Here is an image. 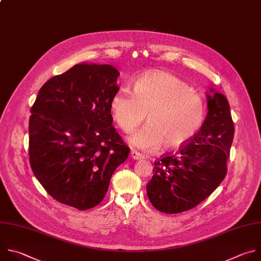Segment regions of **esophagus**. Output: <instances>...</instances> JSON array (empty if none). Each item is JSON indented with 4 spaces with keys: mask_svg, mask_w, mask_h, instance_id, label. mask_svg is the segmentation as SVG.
I'll list each match as a JSON object with an SVG mask.
<instances>
[{
    "mask_svg": "<svg viewBox=\"0 0 261 261\" xmlns=\"http://www.w3.org/2000/svg\"><path fill=\"white\" fill-rule=\"evenodd\" d=\"M130 158L134 159V160H136V161H139V160L143 159V156H142L141 153H139V152H137V151H135V150H132V151H130Z\"/></svg>",
    "mask_w": 261,
    "mask_h": 261,
    "instance_id": "obj_1",
    "label": "esophagus"
}]
</instances>
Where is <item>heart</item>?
Segmentation results:
<instances>
[{"instance_id": "1", "label": "heart", "mask_w": 261, "mask_h": 261, "mask_svg": "<svg viewBox=\"0 0 261 261\" xmlns=\"http://www.w3.org/2000/svg\"><path fill=\"white\" fill-rule=\"evenodd\" d=\"M113 119L125 133H133L144 120L148 123L129 143L142 150H155L165 142L168 148L187 143L199 129L205 114L202 98L177 76L149 72L136 81L135 91L121 87L111 98Z\"/></svg>"}]
</instances>
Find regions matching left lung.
<instances>
[{
  "label": "left lung",
  "mask_w": 261,
  "mask_h": 261,
  "mask_svg": "<svg viewBox=\"0 0 261 261\" xmlns=\"http://www.w3.org/2000/svg\"><path fill=\"white\" fill-rule=\"evenodd\" d=\"M207 114L194 137L176 153L154 163L147 195L166 214L188 211L209 196L226 175L234 126L227 98L214 88L206 93Z\"/></svg>",
  "instance_id": "8db88e82"
}]
</instances>
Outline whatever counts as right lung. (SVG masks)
I'll return each instance as SVG.
<instances>
[{"instance_id": "add662e5", "label": "right lung", "mask_w": 261, "mask_h": 261, "mask_svg": "<svg viewBox=\"0 0 261 261\" xmlns=\"http://www.w3.org/2000/svg\"><path fill=\"white\" fill-rule=\"evenodd\" d=\"M111 65L82 63L52 77L31 109L29 154L34 175L58 201L87 210L105 197L129 149L112 125L119 90Z\"/></svg>"}]
</instances>
